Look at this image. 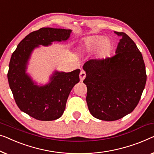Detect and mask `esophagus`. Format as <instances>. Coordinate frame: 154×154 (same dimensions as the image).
<instances>
[{
	"label": "esophagus",
	"mask_w": 154,
	"mask_h": 154,
	"mask_svg": "<svg viewBox=\"0 0 154 154\" xmlns=\"http://www.w3.org/2000/svg\"><path fill=\"white\" fill-rule=\"evenodd\" d=\"M79 76H80V79H81V81H83V80H84L85 79V77H86L85 72H84V71L82 70L81 72V73H80Z\"/></svg>",
	"instance_id": "34e87169"
}]
</instances>
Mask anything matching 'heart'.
I'll use <instances>...</instances> for the list:
<instances>
[{
	"instance_id": "b5f03b06",
	"label": "heart",
	"mask_w": 154,
	"mask_h": 154,
	"mask_svg": "<svg viewBox=\"0 0 154 154\" xmlns=\"http://www.w3.org/2000/svg\"><path fill=\"white\" fill-rule=\"evenodd\" d=\"M112 42L102 35H92L85 37L82 40L81 51L91 53L94 52V58L102 60L107 57L112 50Z\"/></svg>"
}]
</instances>
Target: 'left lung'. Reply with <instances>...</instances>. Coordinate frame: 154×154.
Instances as JSON below:
<instances>
[{
    "label": "left lung",
    "mask_w": 154,
    "mask_h": 154,
    "mask_svg": "<svg viewBox=\"0 0 154 154\" xmlns=\"http://www.w3.org/2000/svg\"><path fill=\"white\" fill-rule=\"evenodd\" d=\"M115 33L121 39L114 56L90 60L82 66L89 110L97 119L109 122L133 111L146 81L145 64L136 44L126 33Z\"/></svg>",
    "instance_id": "1"
}]
</instances>
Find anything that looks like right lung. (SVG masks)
<instances>
[{
  "mask_svg": "<svg viewBox=\"0 0 154 154\" xmlns=\"http://www.w3.org/2000/svg\"><path fill=\"white\" fill-rule=\"evenodd\" d=\"M72 31L40 28L22 40L11 57L8 79L15 102L20 110L37 120L52 121L61 117L71 90L80 81L81 70L68 73L55 71L48 83L38 85L26 73L29 59L39 45L48 46L53 42H65Z\"/></svg>",
  "mask_w": 154,
  "mask_h": 154,
  "instance_id": "obj_1",
  "label": "right lung"
}]
</instances>
